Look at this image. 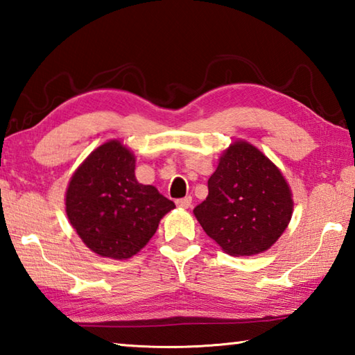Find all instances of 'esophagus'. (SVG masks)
Wrapping results in <instances>:
<instances>
[{"instance_id":"esophagus-1","label":"esophagus","mask_w":355,"mask_h":355,"mask_svg":"<svg viewBox=\"0 0 355 355\" xmlns=\"http://www.w3.org/2000/svg\"><path fill=\"white\" fill-rule=\"evenodd\" d=\"M191 203H192V197L188 196V197H184V199L177 200V207L183 208V209H188L191 207Z\"/></svg>"}]
</instances>
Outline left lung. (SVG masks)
Returning <instances> with one entry per match:
<instances>
[{"mask_svg":"<svg viewBox=\"0 0 355 355\" xmlns=\"http://www.w3.org/2000/svg\"><path fill=\"white\" fill-rule=\"evenodd\" d=\"M290 184L255 146L235 141L208 180V197L194 208L207 235L233 257L268 250L293 216Z\"/></svg>","mask_w":355,"mask_h":355,"instance_id":"left-lung-1","label":"left lung"}]
</instances>
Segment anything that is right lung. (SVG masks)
I'll return each instance as SVG.
<instances>
[{"mask_svg": "<svg viewBox=\"0 0 355 355\" xmlns=\"http://www.w3.org/2000/svg\"><path fill=\"white\" fill-rule=\"evenodd\" d=\"M136 158L119 139L83 161L65 191V213L83 243L114 260L136 255L175 203L136 180Z\"/></svg>", "mask_w": 355, "mask_h": 355, "instance_id": "obj_1", "label": "right lung"}]
</instances>
